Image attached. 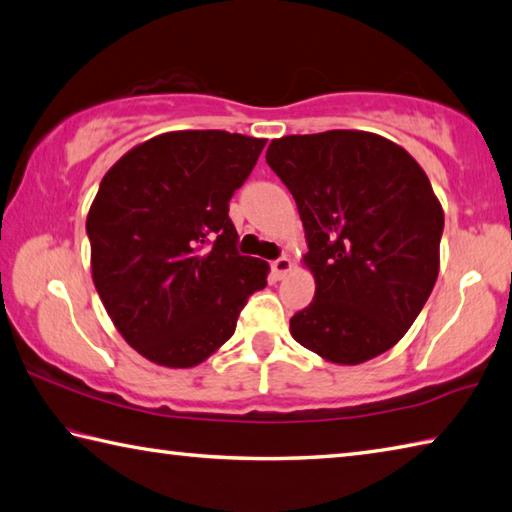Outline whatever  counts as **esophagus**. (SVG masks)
Masks as SVG:
<instances>
[{
  "label": "esophagus",
  "instance_id": "esophagus-1",
  "mask_svg": "<svg viewBox=\"0 0 512 512\" xmlns=\"http://www.w3.org/2000/svg\"><path fill=\"white\" fill-rule=\"evenodd\" d=\"M293 268V262L291 257H277L275 262H271V271H273V277L275 280H282V277L291 271Z\"/></svg>",
  "mask_w": 512,
  "mask_h": 512
}]
</instances>
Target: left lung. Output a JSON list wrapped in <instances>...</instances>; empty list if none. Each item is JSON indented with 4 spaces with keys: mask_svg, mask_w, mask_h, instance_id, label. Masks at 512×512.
I'll return each instance as SVG.
<instances>
[{
    "mask_svg": "<svg viewBox=\"0 0 512 512\" xmlns=\"http://www.w3.org/2000/svg\"><path fill=\"white\" fill-rule=\"evenodd\" d=\"M266 163L297 203L315 277L291 336L338 365L392 349L439 277L443 210L421 165L353 129L277 138Z\"/></svg>",
    "mask_w": 512,
    "mask_h": 512,
    "instance_id": "1",
    "label": "left lung"
}]
</instances>
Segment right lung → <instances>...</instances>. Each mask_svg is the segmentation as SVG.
<instances>
[{"instance_id": "1", "label": "right lung", "mask_w": 512, "mask_h": 512, "mask_svg": "<svg viewBox=\"0 0 512 512\" xmlns=\"http://www.w3.org/2000/svg\"><path fill=\"white\" fill-rule=\"evenodd\" d=\"M264 138L188 129L136 145L100 181L87 217L96 291L129 345L194 367L235 333L268 264L239 255L228 217Z\"/></svg>"}]
</instances>
